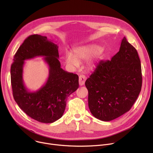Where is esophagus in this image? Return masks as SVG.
<instances>
[{"instance_id":"esophagus-1","label":"esophagus","mask_w":153,"mask_h":153,"mask_svg":"<svg viewBox=\"0 0 153 153\" xmlns=\"http://www.w3.org/2000/svg\"><path fill=\"white\" fill-rule=\"evenodd\" d=\"M86 77L84 75H80L79 76V86H83L85 85Z\"/></svg>"}]
</instances>
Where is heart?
Here are the masks:
<instances>
[{"label":"heart","mask_w":153,"mask_h":153,"mask_svg":"<svg viewBox=\"0 0 153 153\" xmlns=\"http://www.w3.org/2000/svg\"><path fill=\"white\" fill-rule=\"evenodd\" d=\"M74 55L67 53L65 55V62L67 64L72 67H77L79 62L86 61L95 56L99 58L102 54V48L97 45L92 44L86 46L76 47L74 50ZM95 61L91 59L87 62V67L92 69L95 67Z\"/></svg>","instance_id":"obj_1"}]
</instances>
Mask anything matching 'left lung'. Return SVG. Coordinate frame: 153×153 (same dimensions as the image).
<instances>
[{
	"label": "left lung",
	"mask_w": 153,
	"mask_h": 153,
	"mask_svg": "<svg viewBox=\"0 0 153 153\" xmlns=\"http://www.w3.org/2000/svg\"><path fill=\"white\" fill-rule=\"evenodd\" d=\"M85 85L88 106L96 118L110 121L131 110L142 89V67L138 53L124 37L111 60L101 61Z\"/></svg>",
	"instance_id": "left-lung-1"
}]
</instances>
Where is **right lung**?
I'll use <instances>...</instances> for the list:
<instances>
[{
	"instance_id": "obj_1",
	"label": "right lung",
	"mask_w": 153,
	"mask_h": 153,
	"mask_svg": "<svg viewBox=\"0 0 153 153\" xmlns=\"http://www.w3.org/2000/svg\"><path fill=\"white\" fill-rule=\"evenodd\" d=\"M44 57L49 65L46 83L39 90L30 92L22 78L26 60ZM58 46L45 36L32 35L19 46L11 67L13 96L19 107L32 119L43 123H52L62 116L68 97L79 86L78 76L65 71L58 60Z\"/></svg>"
}]
</instances>
